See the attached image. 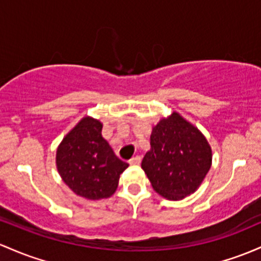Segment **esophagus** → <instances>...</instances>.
Listing matches in <instances>:
<instances>
[{
	"mask_svg": "<svg viewBox=\"0 0 261 261\" xmlns=\"http://www.w3.org/2000/svg\"><path fill=\"white\" fill-rule=\"evenodd\" d=\"M141 162V157L140 156H134L133 159H130V161H128V163H130V165H139V163Z\"/></svg>",
	"mask_w": 261,
	"mask_h": 261,
	"instance_id": "obj_1",
	"label": "esophagus"
}]
</instances>
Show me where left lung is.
I'll return each mask as SVG.
<instances>
[{
    "mask_svg": "<svg viewBox=\"0 0 261 261\" xmlns=\"http://www.w3.org/2000/svg\"><path fill=\"white\" fill-rule=\"evenodd\" d=\"M151 150L141 167L153 190L167 199H182L193 193L212 165V150L205 137L179 114L162 119L151 134Z\"/></svg>",
    "mask_w": 261,
    "mask_h": 261,
    "instance_id": "1",
    "label": "left lung"
}]
</instances>
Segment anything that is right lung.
Instances as JSON below:
<instances>
[{
  "instance_id": "obj_1",
  "label": "right lung",
  "mask_w": 261,
  "mask_h": 261,
  "mask_svg": "<svg viewBox=\"0 0 261 261\" xmlns=\"http://www.w3.org/2000/svg\"><path fill=\"white\" fill-rule=\"evenodd\" d=\"M101 122L84 117L57 150V168L74 193L88 199L108 198L116 191L127 163L117 159L101 136Z\"/></svg>"
}]
</instances>
